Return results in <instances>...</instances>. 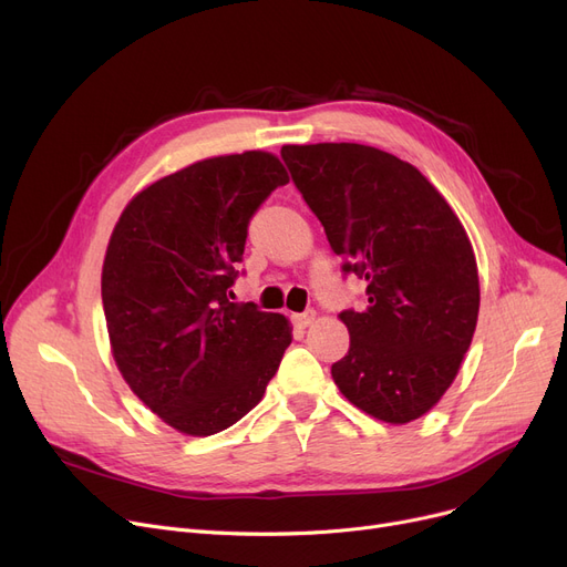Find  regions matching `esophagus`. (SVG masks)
<instances>
[{"mask_svg": "<svg viewBox=\"0 0 567 567\" xmlns=\"http://www.w3.org/2000/svg\"><path fill=\"white\" fill-rule=\"evenodd\" d=\"M312 319H315V310H306V312L293 315L291 322H293V327H297V329H306V327L312 324Z\"/></svg>", "mask_w": 567, "mask_h": 567, "instance_id": "obj_1", "label": "esophagus"}]
</instances>
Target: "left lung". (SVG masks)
<instances>
[{"label": "left lung", "instance_id": "8db88e82", "mask_svg": "<svg viewBox=\"0 0 567 567\" xmlns=\"http://www.w3.org/2000/svg\"><path fill=\"white\" fill-rule=\"evenodd\" d=\"M280 155L342 274L365 280V308L340 312L350 350L331 375L359 410L408 424L440 401L471 348L473 245L420 171L378 147L285 145Z\"/></svg>", "mask_w": 567, "mask_h": 567}]
</instances>
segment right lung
I'll use <instances>...</instances> for the list:
<instances>
[{"label": "right lung", "mask_w": 567, "mask_h": 567, "mask_svg": "<svg viewBox=\"0 0 567 567\" xmlns=\"http://www.w3.org/2000/svg\"><path fill=\"white\" fill-rule=\"evenodd\" d=\"M287 183L280 159L261 151L204 159L136 194L113 229L102 270L113 357L181 433L236 424L289 348L282 315L229 301L250 219Z\"/></svg>", "instance_id": "right-lung-1"}]
</instances>
